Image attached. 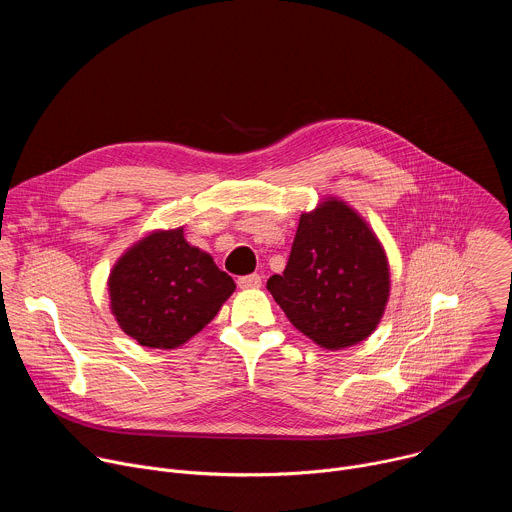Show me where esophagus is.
Instances as JSON below:
<instances>
[{
  "label": "esophagus",
  "mask_w": 512,
  "mask_h": 512,
  "mask_svg": "<svg viewBox=\"0 0 512 512\" xmlns=\"http://www.w3.org/2000/svg\"><path fill=\"white\" fill-rule=\"evenodd\" d=\"M237 283L241 289H257V287H261V277L257 273H251V275L239 277Z\"/></svg>",
  "instance_id": "1"
}]
</instances>
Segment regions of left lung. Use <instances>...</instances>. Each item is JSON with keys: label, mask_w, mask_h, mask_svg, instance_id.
I'll list each match as a JSON object with an SVG mask.
<instances>
[{"label": "left lung", "mask_w": 512, "mask_h": 512, "mask_svg": "<svg viewBox=\"0 0 512 512\" xmlns=\"http://www.w3.org/2000/svg\"><path fill=\"white\" fill-rule=\"evenodd\" d=\"M289 322L326 350L369 338L387 308V253L367 221L344 200L324 198L302 212L283 275L267 281Z\"/></svg>", "instance_id": "8db88e82"}]
</instances>
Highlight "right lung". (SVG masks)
Masks as SVG:
<instances>
[{"mask_svg":"<svg viewBox=\"0 0 512 512\" xmlns=\"http://www.w3.org/2000/svg\"><path fill=\"white\" fill-rule=\"evenodd\" d=\"M107 287L111 312L127 336L172 350L198 334L237 285L178 227L133 243L113 265Z\"/></svg>","mask_w":512,"mask_h":512,"instance_id":"obj_1","label":"right lung"}]
</instances>
